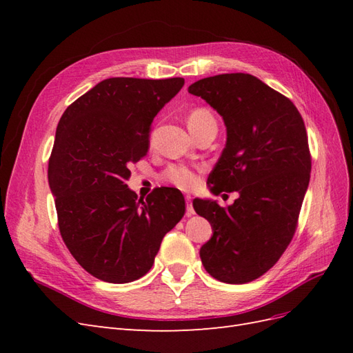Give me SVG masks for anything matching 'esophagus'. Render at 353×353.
<instances>
[{
    "label": "esophagus",
    "mask_w": 353,
    "mask_h": 353,
    "mask_svg": "<svg viewBox=\"0 0 353 353\" xmlns=\"http://www.w3.org/2000/svg\"><path fill=\"white\" fill-rule=\"evenodd\" d=\"M193 197L191 196H185V205H187V216H191V215H194V208H193Z\"/></svg>",
    "instance_id": "34e87169"
}]
</instances>
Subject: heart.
Listing matches in <instances>:
<instances>
[{
	"label": "heart",
	"instance_id": "b5f03b06",
	"mask_svg": "<svg viewBox=\"0 0 353 353\" xmlns=\"http://www.w3.org/2000/svg\"><path fill=\"white\" fill-rule=\"evenodd\" d=\"M208 119H213V116L210 114V112H208L206 109H196L188 114V126L190 130L194 128L197 125H200L201 122H205ZM166 179L169 183H172L181 188H191L196 184V175L191 172V170L185 166H170L166 174H165Z\"/></svg>",
	"mask_w": 353,
	"mask_h": 353
}]
</instances>
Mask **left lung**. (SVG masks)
Returning <instances> with one entry per match:
<instances>
[{
    "label": "left lung",
    "mask_w": 353,
    "mask_h": 353,
    "mask_svg": "<svg viewBox=\"0 0 353 353\" xmlns=\"http://www.w3.org/2000/svg\"><path fill=\"white\" fill-rule=\"evenodd\" d=\"M188 92L227 128L225 148L208 178L210 191L239 193L227 209L216 200H193L213 231L200 259L213 279L249 283L272 268L294 236L311 176L306 128L290 100L249 73L200 79Z\"/></svg>",
    "instance_id": "left-lung-1"
}]
</instances>
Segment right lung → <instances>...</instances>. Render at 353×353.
I'll use <instances>...</instances> for the list:
<instances>
[{
    "instance_id": "1",
    "label": "right lung",
    "mask_w": 353,
    "mask_h": 353,
    "mask_svg": "<svg viewBox=\"0 0 353 353\" xmlns=\"http://www.w3.org/2000/svg\"><path fill=\"white\" fill-rule=\"evenodd\" d=\"M183 78H109L60 117L48 162L63 241L82 268L123 284L150 271L165 234L184 216L175 188L138 199L130 166L150 147L156 114L183 88Z\"/></svg>"
}]
</instances>
